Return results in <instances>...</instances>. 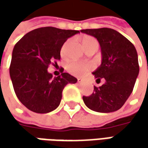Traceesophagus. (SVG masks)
Here are the masks:
<instances>
[{
	"label": "esophagus",
	"instance_id": "1",
	"mask_svg": "<svg viewBox=\"0 0 148 148\" xmlns=\"http://www.w3.org/2000/svg\"><path fill=\"white\" fill-rule=\"evenodd\" d=\"M77 82H78V83H82V79H81V78H77Z\"/></svg>",
	"mask_w": 148,
	"mask_h": 148
}]
</instances>
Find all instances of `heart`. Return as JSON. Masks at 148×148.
<instances>
[{
    "mask_svg": "<svg viewBox=\"0 0 148 148\" xmlns=\"http://www.w3.org/2000/svg\"><path fill=\"white\" fill-rule=\"evenodd\" d=\"M82 43L84 49L86 51L90 49H99V42L95 38L90 36V35H85L82 38ZM67 43H65V45L62 49V54H64L65 53L66 46ZM91 66L89 63L86 62H75L72 61L70 62L66 65V70L69 73H71L74 76H82L85 72L88 71L90 69Z\"/></svg>",
    "mask_w": 148,
    "mask_h": 148,
    "instance_id": "obj_1",
    "label": "heart"
}]
</instances>
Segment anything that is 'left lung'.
Wrapping results in <instances>:
<instances>
[{"instance_id": "left-lung-1", "label": "left lung", "mask_w": 148, "mask_h": 148, "mask_svg": "<svg viewBox=\"0 0 148 148\" xmlns=\"http://www.w3.org/2000/svg\"><path fill=\"white\" fill-rule=\"evenodd\" d=\"M81 32L98 40L102 62L93 74L98 81H105L101 86H94L90 96H83V101L89 109L99 113L118 110L132 93L139 72L137 50L128 38L113 29H82Z\"/></svg>"}]
</instances>
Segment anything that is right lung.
Returning <instances> with one entry per match:
<instances>
[{
    "label": "right lung",
    "mask_w": 148,
    "mask_h": 148,
    "mask_svg": "<svg viewBox=\"0 0 148 148\" xmlns=\"http://www.w3.org/2000/svg\"><path fill=\"white\" fill-rule=\"evenodd\" d=\"M78 30L42 27L26 34L14 45L10 66V76L18 99L29 110L46 114L57 109L62 93L76 77L63 72L53 78L48 71L50 64L58 65L60 52L68 38Z\"/></svg>",
    "instance_id": "1"
}]
</instances>
